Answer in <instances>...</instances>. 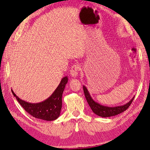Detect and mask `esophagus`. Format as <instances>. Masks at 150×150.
Instances as JSON below:
<instances>
[{"label": "esophagus", "instance_id": "obj_1", "mask_svg": "<svg viewBox=\"0 0 150 150\" xmlns=\"http://www.w3.org/2000/svg\"><path fill=\"white\" fill-rule=\"evenodd\" d=\"M79 71V67L78 65H74L72 66L71 69L70 74L72 77L75 78L78 76V71Z\"/></svg>", "mask_w": 150, "mask_h": 150}]
</instances>
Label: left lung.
<instances>
[{
    "instance_id": "obj_1",
    "label": "left lung",
    "mask_w": 150,
    "mask_h": 150,
    "mask_svg": "<svg viewBox=\"0 0 150 150\" xmlns=\"http://www.w3.org/2000/svg\"><path fill=\"white\" fill-rule=\"evenodd\" d=\"M83 88L86 99H87L88 105H89L91 108L92 109L93 112L97 116L103 118L110 117V116H116L118 115V114L123 112L124 111H125L130 106L132 102L134 100V96H134V97L132 98V99L129 102L126 103L125 105L117 106H108L100 105V104L94 100L93 98L91 97L87 88L85 85L83 86Z\"/></svg>"
}]
</instances>
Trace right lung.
Instances as JSON below:
<instances>
[{
  "label": "right lung",
  "mask_w": 150,
  "mask_h": 150,
  "mask_svg": "<svg viewBox=\"0 0 150 150\" xmlns=\"http://www.w3.org/2000/svg\"><path fill=\"white\" fill-rule=\"evenodd\" d=\"M68 77H63L54 93L42 102L32 103L20 98L12 89V93L17 100L28 113L34 117L44 120H55L60 116L62 107V95L67 83Z\"/></svg>",
  "instance_id": "1"
}]
</instances>
